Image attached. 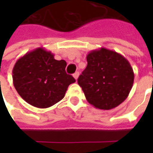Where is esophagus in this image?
Masks as SVG:
<instances>
[{"mask_svg": "<svg viewBox=\"0 0 153 153\" xmlns=\"http://www.w3.org/2000/svg\"><path fill=\"white\" fill-rule=\"evenodd\" d=\"M74 78L75 79H78V78H79V72H75V73L74 74Z\"/></svg>", "mask_w": 153, "mask_h": 153, "instance_id": "1", "label": "esophagus"}]
</instances>
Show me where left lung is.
Returning <instances> with one entry per match:
<instances>
[{
  "label": "left lung",
  "instance_id": "left-lung-1",
  "mask_svg": "<svg viewBox=\"0 0 153 153\" xmlns=\"http://www.w3.org/2000/svg\"><path fill=\"white\" fill-rule=\"evenodd\" d=\"M88 65L78 79L87 101L100 110H111L128 96L134 79L127 59L102 47L87 55Z\"/></svg>",
  "mask_w": 153,
  "mask_h": 153
}]
</instances>
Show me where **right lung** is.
Masks as SVG:
<instances>
[{"label":"right lung","instance_id":"obj_1","mask_svg":"<svg viewBox=\"0 0 153 153\" xmlns=\"http://www.w3.org/2000/svg\"><path fill=\"white\" fill-rule=\"evenodd\" d=\"M65 60H57L54 54L38 47L20 57L12 70L13 83L26 102L47 108L63 99L70 84L75 82L67 74Z\"/></svg>","mask_w":153,"mask_h":153}]
</instances>
